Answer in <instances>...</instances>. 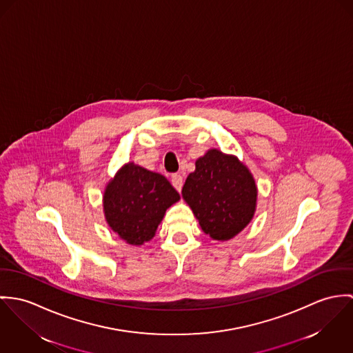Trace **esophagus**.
I'll return each mask as SVG.
<instances>
[{
	"instance_id": "obj_1",
	"label": "esophagus",
	"mask_w": 353,
	"mask_h": 353,
	"mask_svg": "<svg viewBox=\"0 0 353 353\" xmlns=\"http://www.w3.org/2000/svg\"><path fill=\"white\" fill-rule=\"evenodd\" d=\"M172 184H173V187L180 192L181 191V188H183V176L181 174H173L172 176Z\"/></svg>"
}]
</instances>
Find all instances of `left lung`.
<instances>
[{
    "mask_svg": "<svg viewBox=\"0 0 353 353\" xmlns=\"http://www.w3.org/2000/svg\"><path fill=\"white\" fill-rule=\"evenodd\" d=\"M181 195L201 230L215 241H229L253 219L257 185L249 168L233 154L210 149L195 162Z\"/></svg>",
    "mask_w": 353,
    "mask_h": 353,
    "instance_id": "1",
    "label": "left lung"
}]
</instances>
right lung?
Segmentation results:
<instances>
[{"mask_svg": "<svg viewBox=\"0 0 353 353\" xmlns=\"http://www.w3.org/2000/svg\"><path fill=\"white\" fill-rule=\"evenodd\" d=\"M179 200L165 176L127 162L104 190L103 211L119 238L139 246L156 235L166 210Z\"/></svg>", "mask_w": 353, "mask_h": 353, "instance_id": "right-lung-1", "label": "right lung"}]
</instances>
